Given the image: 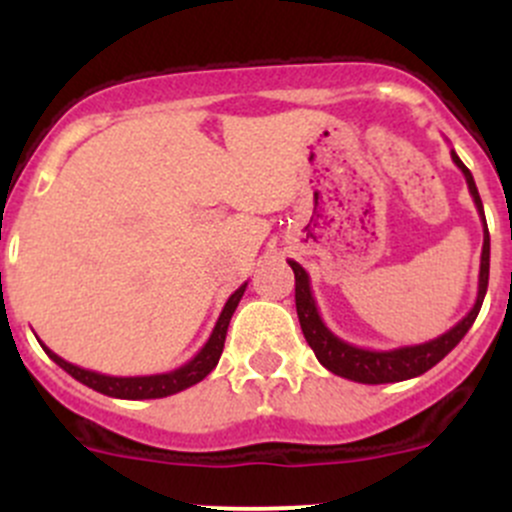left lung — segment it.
Returning <instances> with one entry per match:
<instances>
[{"mask_svg":"<svg viewBox=\"0 0 512 512\" xmlns=\"http://www.w3.org/2000/svg\"><path fill=\"white\" fill-rule=\"evenodd\" d=\"M453 163L461 168V173L466 175L468 190L473 195V203H476L480 220H483V252H480V275H478V297L476 304L471 307V312L456 324V327L448 329L441 337L431 339V342L423 344H411V347H399L389 349V352H379V349H364L354 347V344L339 339L332 329L324 324V319L319 317L317 302L312 297V287H309V275L299 262L287 260L289 267L294 272V302H297V317L299 327H302L304 339L312 347L314 356L319 359V364L324 369H329L332 374L344 376L349 381H359V384H394V381H406L421 376L423 371H428L431 366H436L463 337H466L468 329L476 322L480 304H483L485 289H488V272H490V235L488 225H485L483 215V203H480V195L476 188V180H473L471 170L463 165V160L456 156V151H451Z\"/></svg>","mask_w":512,"mask_h":512,"instance_id":"8db88e82","label":"left lung"}]
</instances>
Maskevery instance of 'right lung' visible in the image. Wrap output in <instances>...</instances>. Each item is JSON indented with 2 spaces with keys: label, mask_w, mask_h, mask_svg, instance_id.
Returning a JSON list of instances; mask_svg holds the SVG:
<instances>
[{
  "label": "right lung",
  "mask_w": 512,
  "mask_h": 512,
  "mask_svg": "<svg viewBox=\"0 0 512 512\" xmlns=\"http://www.w3.org/2000/svg\"><path fill=\"white\" fill-rule=\"evenodd\" d=\"M245 287H247V282H245V285L237 287L235 292L230 294V299L225 302L223 312H220L218 322H215L213 334H210V339L205 342V347L200 349V352L195 354L193 359L188 361V364L178 366V369L168 371V374L106 376V374H98V371L81 369V366L69 364V361L61 359L59 354L51 352L49 347H44V344H41V347H44V352L49 354V359H54L56 364H59L61 369L66 371V374H71L76 381H81V384L89 386V389L98 391V394L113 396V399H128V401L163 399V396L178 394V391H183V389H188V386L198 384V381H203L205 376H208L210 371L218 366L220 354H223V347H225L227 327H230L232 314H235L237 304H240L242 294H245Z\"/></svg>",
  "instance_id": "add662e5"
}]
</instances>
